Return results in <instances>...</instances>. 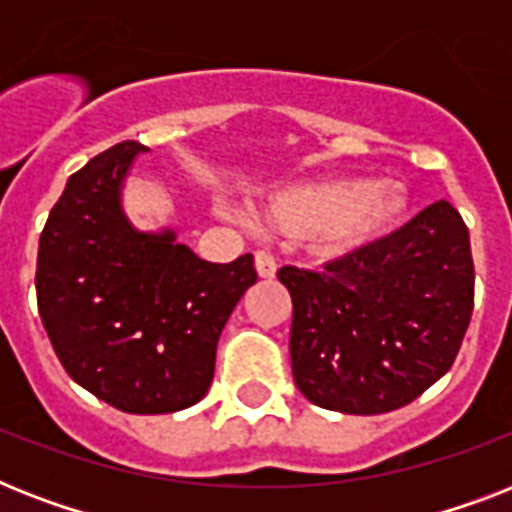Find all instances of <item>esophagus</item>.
<instances>
[{
	"label": "esophagus",
	"mask_w": 512,
	"mask_h": 512,
	"mask_svg": "<svg viewBox=\"0 0 512 512\" xmlns=\"http://www.w3.org/2000/svg\"><path fill=\"white\" fill-rule=\"evenodd\" d=\"M255 271L260 279H273L276 276V260L265 252H257L255 255Z\"/></svg>",
	"instance_id": "1"
}]
</instances>
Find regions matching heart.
I'll use <instances>...</instances> for the list:
<instances>
[{
	"label": "heart",
	"mask_w": 512,
	"mask_h": 512,
	"mask_svg": "<svg viewBox=\"0 0 512 512\" xmlns=\"http://www.w3.org/2000/svg\"><path fill=\"white\" fill-rule=\"evenodd\" d=\"M409 199L393 180L327 177L268 193L265 225L289 241H313L329 257H350L380 244L404 223ZM236 223L247 217L228 209Z\"/></svg>",
	"instance_id": "b5f03b06"
}]
</instances>
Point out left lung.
<instances>
[{
	"label": "left lung",
	"instance_id": "1",
	"mask_svg": "<svg viewBox=\"0 0 512 512\" xmlns=\"http://www.w3.org/2000/svg\"><path fill=\"white\" fill-rule=\"evenodd\" d=\"M292 295V374L311 404L382 414L457 358L473 313L470 233L446 199L324 273L281 268Z\"/></svg>",
	"mask_w": 512,
	"mask_h": 512
}]
</instances>
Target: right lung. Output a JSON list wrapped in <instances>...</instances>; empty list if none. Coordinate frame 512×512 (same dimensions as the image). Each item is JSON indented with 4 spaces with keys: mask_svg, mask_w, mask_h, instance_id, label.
Instances as JSON below:
<instances>
[{
    "mask_svg": "<svg viewBox=\"0 0 512 512\" xmlns=\"http://www.w3.org/2000/svg\"><path fill=\"white\" fill-rule=\"evenodd\" d=\"M148 148L116 143L68 177L39 236L36 303L68 377L130 414L207 396L225 321L257 281L252 255L207 263L172 228L140 231L124 183Z\"/></svg>",
    "mask_w": 512,
    "mask_h": 512,
    "instance_id": "add662e5",
    "label": "right lung"
}]
</instances>
